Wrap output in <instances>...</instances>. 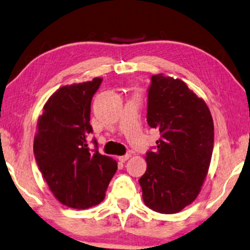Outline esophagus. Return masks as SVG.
<instances>
[{
  "label": "esophagus",
  "instance_id": "1",
  "mask_svg": "<svg viewBox=\"0 0 250 250\" xmlns=\"http://www.w3.org/2000/svg\"><path fill=\"white\" fill-rule=\"evenodd\" d=\"M129 157H130V154H125V155L119 156V161H120V162H122V163H124V162H125V161H128V160H129Z\"/></svg>",
  "mask_w": 250,
  "mask_h": 250
}]
</instances>
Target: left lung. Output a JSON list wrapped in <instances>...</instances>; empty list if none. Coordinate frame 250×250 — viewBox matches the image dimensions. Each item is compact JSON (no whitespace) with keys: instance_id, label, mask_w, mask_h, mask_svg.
<instances>
[{"instance_id":"obj_1","label":"left lung","mask_w":250,"mask_h":250,"mask_svg":"<svg viewBox=\"0 0 250 250\" xmlns=\"http://www.w3.org/2000/svg\"><path fill=\"white\" fill-rule=\"evenodd\" d=\"M147 124L161 138L146 153L139 179L143 199L155 212H180L196 199L212 159L214 125L204 100L180 79L154 75L147 102Z\"/></svg>"}]
</instances>
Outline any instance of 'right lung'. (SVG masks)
I'll use <instances>...</instances> for the list:
<instances>
[{
    "mask_svg": "<svg viewBox=\"0 0 250 250\" xmlns=\"http://www.w3.org/2000/svg\"><path fill=\"white\" fill-rule=\"evenodd\" d=\"M102 78L63 86L48 98L38 119L34 154L55 198L77 209L89 208L104 199L118 168L117 161L88 146L90 103Z\"/></svg>",
    "mask_w": 250,
    "mask_h": 250,
    "instance_id": "add662e5",
    "label": "right lung"
}]
</instances>
